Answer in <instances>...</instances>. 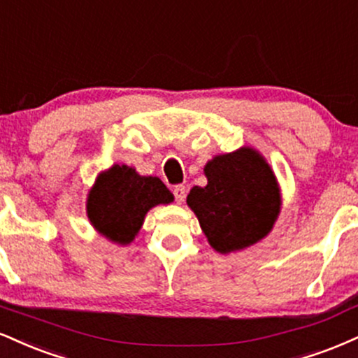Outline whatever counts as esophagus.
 Here are the masks:
<instances>
[{
    "label": "esophagus",
    "mask_w": 358,
    "mask_h": 358,
    "mask_svg": "<svg viewBox=\"0 0 358 358\" xmlns=\"http://www.w3.org/2000/svg\"><path fill=\"white\" fill-rule=\"evenodd\" d=\"M173 195H175V200L176 203H182L185 200V196H187V188L183 187V185H176L173 188Z\"/></svg>",
    "instance_id": "esophagus-1"
}]
</instances>
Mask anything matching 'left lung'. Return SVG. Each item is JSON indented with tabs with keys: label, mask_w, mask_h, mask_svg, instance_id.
I'll list each match as a JSON object with an SVG mask.
<instances>
[{
	"label": "left lung",
	"mask_w": 358,
	"mask_h": 358,
	"mask_svg": "<svg viewBox=\"0 0 358 358\" xmlns=\"http://www.w3.org/2000/svg\"><path fill=\"white\" fill-rule=\"evenodd\" d=\"M205 175L206 187H193L187 203L217 252L250 247L272 230L280 212L278 185L255 150L215 157Z\"/></svg>",
	"instance_id": "left-lung-1"
}]
</instances>
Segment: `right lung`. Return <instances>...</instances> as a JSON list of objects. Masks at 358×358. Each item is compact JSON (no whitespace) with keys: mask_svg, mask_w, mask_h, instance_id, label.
Wrapping results in <instances>:
<instances>
[{"mask_svg":"<svg viewBox=\"0 0 358 358\" xmlns=\"http://www.w3.org/2000/svg\"><path fill=\"white\" fill-rule=\"evenodd\" d=\"M173 195L157 176H140L127 165H115L98 176L86 203L93 227L116 243H130L146 212L170 203Z\"/></svg>","mask_w":358,"mask_h":358,"instance_id":"right-lung-1","label":"right lung"}]
</instances>
